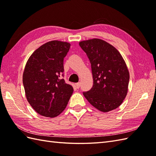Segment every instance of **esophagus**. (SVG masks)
Returning a JSON list of instances; mask_svg holds the SVG:
<instances>
[{
    "mask_svg": "<svg viewBox=\"0 0 156 156\" xmlns=\"http://www.w3.org/2000/svg\"><path fill=\"white\" fill-rule=\"evenodd\" d=\"M76 87H77L78 88H80V82H78V83H76Z\"/></svg>",
    "mask_w": 156,
    "mask_h": 156,
    "instance_id": "1",
    "label": "esophagus"
}]
</instances>
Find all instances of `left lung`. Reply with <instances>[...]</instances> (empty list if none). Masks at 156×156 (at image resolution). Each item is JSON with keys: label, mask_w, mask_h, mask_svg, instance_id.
I'll list each match as a JSON object with an SVG mask.
<instances>
[{"label": "left lung", "mask_w": 156, "mask_h": 156, "mask_svg": "<svg viewBox=\"0 0 156 156\" xmlns=\"http://www.w3.org/2000/svg\"><path fill=\"white\" fill-rule=\"evenodd\" d=\"M90 59L93 86L83 92L90 103L101 112L118 108L127 96L129 72L121 54L108 42L94 38L79 42Z\"/></svg>", "instance_id": "obj_1"}]
</instances>
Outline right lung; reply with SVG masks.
Here are the masks:
<instances>
[{
    "mask_svg": "<svg viewBox=\"0 0 156 156\" xmlns=\"http://www.w3.org/2000/svg\"><path fill=\"white\" fill-rule=\"evenodd\" d=\"M70 44L54 40L33 53L23 74L25 96L38 114L54 118L64 111L73 93L72 86L62 78L64 58Z\"/></svg>",
    "mask_w": 156,
    "mask_h": 156,
    "instance_id": "1",
    "label": "right lung"
}]
</instances>
